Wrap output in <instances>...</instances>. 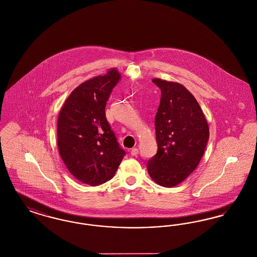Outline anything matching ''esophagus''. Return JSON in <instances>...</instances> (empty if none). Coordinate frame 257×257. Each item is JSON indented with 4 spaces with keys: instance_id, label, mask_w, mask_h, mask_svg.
<instances>
[{
    "instance_id": "1",
    "label": "esophagus",
    "mask_w": 257,
    "mask_h": 257,
    "mask_svg": "<svg viewBox=\"0 0 257 257\" xmlns=\"http://www.w3.org/2000/svg\"><path fill=\"white\" fill-rule=\"evenodd\" d=\"M138 153H139V151H138V149H137V148H134V149L132 150V152H131V154H132V156H133V157L137 156V155H138Z\"/></svg>"
}]
</instances>
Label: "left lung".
Masks as SVG:
<instances>
[{"instance_id":"8db88e82","label":"left lung","mask_w":257,"mask_h":257,"mask_svg":"<svg viewBox=\"0 0 257 257\" xmlns=\"http://www.w3.org/2000/svg\"><path fill=\"white\" fill-rule=\"evenodd\" d=\"M161 90L155 125L157 154L148 163L151 178L163 187H173L197 168L209 139L201 106L183 85L153 79Z\"/></svg>"}]
</instances>
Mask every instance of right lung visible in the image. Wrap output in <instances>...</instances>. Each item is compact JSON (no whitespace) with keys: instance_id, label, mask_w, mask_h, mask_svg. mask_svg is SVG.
Returning <instances> with one entry per match:
<instances>
[{"instance_id":"right-lung-1","label":"right lung","mask_w":257,"mask_h":257,"mask_svg":"<svg viewBox=\"0 0 257 257\" xmlns=\"http://www.w3.org/2000/svg\"><path fill=\"white\" fill-rule=\"evenodd\" d=\"M120 79L121 74L112 69L81 83L59 112L60 157L76 179L92 186L111 179L125 156L105 117L106 101Z\"/></svg>"}]
</instances>
